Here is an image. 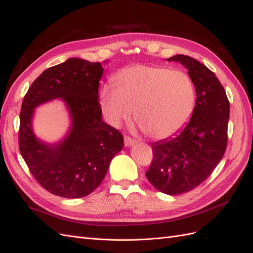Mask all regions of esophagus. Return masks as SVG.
<instances>
[{"label":"esophagus","instance_id":"esophagus-1","mask_svg":"<svg viewBox=\"0 0 253 253\" xmlns=\"http://www.w3.org/2000/svg\"><path fill=\"white\" fill-rule=\"evenodd\" d=\"M135 143H136V141L133 140V138H131V137H129V136L124 137V144L126 147H129V146H133Z\"/></svg>","mask_w":253,"mask_h":253}]
</instances>
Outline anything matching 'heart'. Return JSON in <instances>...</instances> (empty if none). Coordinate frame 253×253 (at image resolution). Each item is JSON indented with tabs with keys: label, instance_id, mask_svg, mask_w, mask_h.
I'll use <instances>...</instances> for the list:
<instances>
[{
	"label": "heart",
	"instance_id": "obj_1",
	"mask_svg": "<svg viewBox=\"0 0 253 253\" xmlns=\"http://www.w3.org/2000/svg\"><path fill=\"white\" fill-rule=\"evenodd\" d=\"M116 87L105 85L100 105L107 123L118 127L134 109L144 133L162 140L175 134L189 120L195 102L190 77L178 69L136 64L120 70Z\"/></svg>",
	"mask_w": 253,
	"mask_h": 253
}]
</instances>
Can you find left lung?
Wrapping results in <instances>:
<instances>
[{
  "mask_svg": "<svg viewBox=\"0 0 253 253\" xmlns=\"http://www.w3.org/2000/svg\"><path fill=\"white\" fill-rule=\"evenodd\" d=\"M167 61L181 63L188 70L197 102L180 133L151 144L153 160L146 176L159 191L176 195L198 187L222 160L230 106L224 87L205 65L184 54Z\"/></svg>",
  "mask_w": 253,
  "mask_h": 253,
  "instance_id": "obj_1",
  "label": "left lung"
}]
</instances>
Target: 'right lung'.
<instances>
[{
    "instance_id": "obj_1",
    "label": "right lung",
    "mask_w": 253,
    "mask_h": 253,
    "mask_svg": "<svg viewBox=\"0 0 253 253\" xmlns=\"http://www.w3.org/2000/svg\"><path fill=\"white\" fill-rule=\"evenodd\" d=\"M102 64L70 58L46 69L24 96L19 146L24 161L44 189L54 195L79 199L90 194L107 173L110 162L123 149L119 130L102 120L99 84ZM62 98L72 119L68 135L56 144L44 143L32 130L38 105Z\"/></svg>"
}]
</instances>
